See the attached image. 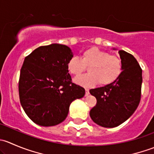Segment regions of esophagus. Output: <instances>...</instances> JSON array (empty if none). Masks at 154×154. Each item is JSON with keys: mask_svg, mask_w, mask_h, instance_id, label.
Segmentation results:
<instances>
[{"mask_svg": "<svg viewBox=\"0 0 154 154\" xmlns=\"http://www.w3.org/2000/svg\"><path fill=\"white\" fill-rule=\"evenodd\" d=\"M88 94H89V91H88V88H86V94H85V95L88 96Z\"/></svg>", "mask_w": 154, "mask_h": 154, "instance_id": "esophagus-1", "label": "esophagus"}]
</instances>
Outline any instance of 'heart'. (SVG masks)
<instances>
[{"instance_id": "1", "label": "heart", "mask_w": 154, "mask_h": 154, "mask_svg": "<svg viewBox=\"0 0 154 154\" xmlns=\"http://www.w3.org/2000/svg\"><path fill=\"white\" fill-rule=\"evenodd\" d=\"M88 67L89 73L75 79V83L85 87L106 86L116 81L122 71V62L119 57L93 47L83 51L82 58L73 57L68 61L67 68L73 75L78 77Z\"/></svg>"}]
</instances>
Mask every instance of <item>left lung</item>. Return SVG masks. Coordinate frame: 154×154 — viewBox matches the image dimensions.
<instances>
[{"mask_svg": "<svg viewBox=\"0 0 154 154\" xmlns=\"http://www.w3.org/2000/svg\"><path fill=\"white\" fill-rule=\"evenodd\" d=\"M119 54L122 62L119 78L89 91L97 99L96 106L90 110V117L97 125L108 128L118 127L127 121L136 111L141 99L142 68L132 54L122 50H119Z\"/></svg>", "mask_w": 154, "mask_h": 154, "instance_id": "1", "label": "left lung"}]
</instances>
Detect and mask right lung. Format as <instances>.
Masks as SVG:
<instances>
[{
    "instance_id": "1",
    "label": "right lung",
    "mask_w": 154,
    "mask_h": 154,
    "mask_svg": "<svg viewBox=\"0 0 154 154\" xmlns=\"http://www.w3.org/2000/svg\"><path fill=\"white\" fill-rule=\"evenodd\" d=\"M71 48L61 44L41 46L25 57L20 72V102L36 125L55 126L67 117L71 102L85 95L83 87L71 82L68 61Z\"/></svg>"
}]
</instances>
